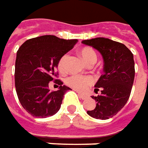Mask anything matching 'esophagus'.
<instances>
[{"mask_svg":"<svg viewBox=\"0 0 148 148\" xmlns=\"http://www.w3.org/2000/svg\"><path fill=\"white\" fill-rule=\"evenodd\" d=\"M78 96H79V97H80V98H82V100H85L87 98V96L83 95V94H80V93H79V94H78Z\"/></svg>","mask_w":148,"mask_h":148,"instance_id":"1","label":"esophagus"}]
</instances>
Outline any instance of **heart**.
<instances>
[{
	"mask_svg": "<svg viewBox=\"0 0 148 148\" xmlns=\"http://www.w3.org/2000/svg\"><path fill=\"white\" fill-rule=\"evenodd\" d=\"M80 55L86 64L87 65H91V64L93 65L97 62V53L91 47H84L80 51ZM66 60H67V55H64L60 59L59 63H58V68L61 71L65 70ZM66 82L74 90L80 92H85L94 83V79L92 77H90V76L72 75L66 78Z\"/></svg>",
	"mask_w": 148,
	"mask_h": 148,
	"instance_id": "b5f03b06",
	"label": "heart"
}]
</instances>
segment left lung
<instances>
[{"mask_svg": "<svg viewBox=\"0 0 148 148\" xmlns=\"http://www.w3.org/2000/svg\"><path fill=\"white\" fill-rule=\"evenodd\" d=\"M82 42L97 49L104 61V74L94 89L96 93L101 90V94L92 97L97 105L87 114L107 120L121 111L129 99L135 77L133 54L124 44L108 38L97 37Z\"/></svg>", "mask_w": 148, "mask_h": 148, "instance_id": "obj_1", "label": "left lung"}]
</instances>
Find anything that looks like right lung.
Segmentation results:
<instances>
[{
    "label": "right lung",
    "mask_w": 148,
    "mask_h": 148,
    "mask_svg": "<svg viewBox=\"0 0 148 148\" xmlns=\"http://www.w3.org/2000/svg\"><path fill=\"white\" fill-rule=\"evenodd\" d=\"M77 42L47 35L26 41L16 53L15 86L23 108L34 117L46 118L56 114L65 93L70 90L58 79L56 69L60 59ZM54 80L59 86L51 92L49 83Z\"/></svg>",
    "instance_id": "add662e5"
}]
</instances>
